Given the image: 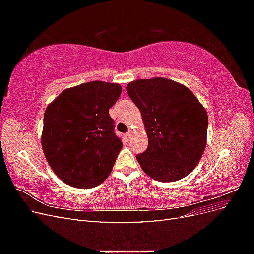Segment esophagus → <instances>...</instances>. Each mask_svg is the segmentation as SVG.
<instances>
[{
  "label": "esophagus",
  "instance_id": "34e87169",
  "mask_svg": "<svg viewBox=\"0 0 254 254\" xmlns=\"http://www.w3.org/2000/svg\"><path fill=\"white\" fill-rule=\"evenodd\" d=\"M131 133H132L131 131H128L127 133H125V137H126L127 140H129V139H130V136H131Z\"/></svg>",
  "mask_w": 254,
  "mask_h": 254
}]
</instances>
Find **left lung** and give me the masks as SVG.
<instances>
[{
	"label": "left lung",
	"instance_id": "left-lung-1",
	"mask_svg": "<svg viewBox=\"0 0 254 254\" xmlns=\"http://www.w3.org/2000/svg\"><path fill=\"white\" fill-rule=\"evenodd\" d=\"M126 91L141 111L148 136L147 149L136 155L142 170L161 182L184 178L205 148L204 107L186 86L163 77L131 81Z\"/></svg>",
	"mask_w": 254,
	"mask_h": 254
}]
</instances>
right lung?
Here are the masks:
<instances>
[{
	"label": "right lung",
	"mask_w": 254,
	"mask_h": 254,
	"mask_svg": "<svg viewBox=\"0 0 254 254\" xmlns=\"http://www.w3.org/2000/svg\"><path fill=\"white\" fill-rule=\"evenodd\" d=\"M122 93L119 83L90 81L61 92L48 106L41 144L59 178L78 189L103 183L123 144L109 109Z\"/></svg>",
	"instance_id": "obj_1"
}]
</instances>
